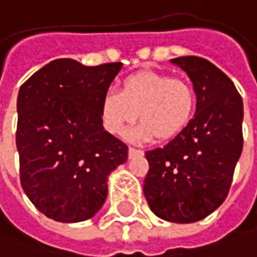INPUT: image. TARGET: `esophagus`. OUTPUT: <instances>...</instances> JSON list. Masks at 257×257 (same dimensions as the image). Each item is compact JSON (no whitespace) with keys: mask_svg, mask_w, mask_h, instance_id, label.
Segmentation results:
<instances>
[{"mask_svg":"<svg viewBox=\"0 0 257 257\" xmlns=\"http://www.w3.org/2000/svg\"><path fill=\"white\" fill-rule=\"evenodd\" d=\"M128 154H129V159H131V157H135L137 154H143V151H140V150H135V148L129 147V148H128Z\"/></svg>","mask_w":257,"mask_h":257,"instance_id":"1","label":"esophagus"}]
</instances>
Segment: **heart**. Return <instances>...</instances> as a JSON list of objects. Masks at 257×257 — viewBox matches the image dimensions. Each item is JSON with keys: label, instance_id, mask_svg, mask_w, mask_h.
Here are the masks:
<instances>
[{"label": "heart", "instance_id": "obj_1", "mask_svg": "<svg viewBox=\"0 0 257 257\" xmlns=\"http://www.w3.org/2000/svg\"><path fill=\"white\" fill-rule=\"evenodd\" d=\"M196 109L193 87L183 80L157 71H140L126 77L119 91L101 100V125L109 134L120 135L129 123H140L128 132L132 141H169L183 132Z\"/></svg>", "mask_w": 257, "mask_h": 257}]
</instances>
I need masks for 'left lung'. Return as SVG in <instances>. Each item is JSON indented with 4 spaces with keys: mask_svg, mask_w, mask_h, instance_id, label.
<instances>
[{
    "mask_svg": "<svg viewBox=\"0 0 257 257\" xmlns=\"http://www.w3.org/2000/svg\"><path fill=\"white\" fill-rule=\"evenodd\" d=\"M170 62L193 84L196 112L176 138L145 153L144 195L159 218L189 224L208 217L228 195L243 150V100L233 81L204 58Z\"/></svg>",
    "mask_w": 257,
    "mask_h": 257,
    "instance_id": "obj_1",
    "label": "left lung"
}]
</instances>
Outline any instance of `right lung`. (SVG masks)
Returning a JSON list of instances; mask_svg holds the SVG:
<instances>
[{"label":"right lung","mask_w":257,"mask_h":257,"mask_svg":"<svg viewBox=\"0 0 257 257\" xmlns=\"http://www.w3.org/2000/svg\"><path fill=\"white\" fill-rule=\"evenodd\" d=\"M120 62L85 67L61 58L19 90L16 144L24 193L48 218L80 222L107 198L109 174L128 147L101 125V100Z\"/></svg>","instance_id":"add662e5"}]
</instances>
